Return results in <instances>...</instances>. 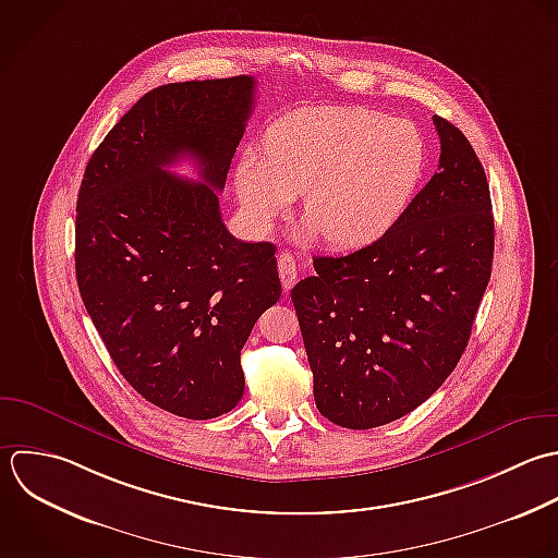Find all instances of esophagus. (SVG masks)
<instances>
[{"instance_id":"1","label":"esophagus","mask_w":558,"mask_h":558,"mask_svg":"<svg viewBox=\"0 0 558 558\" xmlns=\"http://www.w3.org/2000/svg\"><path fill=\"white\" fill-rule=\"evenodd\" d=\"M278 274H280V280H282V287L284 291H289L298 278V267H295V258L289 254V252H282L278 256Z\"/></svg>"}]
</instances>
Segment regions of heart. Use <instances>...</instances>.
<instances>
[{
    "label": "heart",
    "instance_id": "b5f03b06",
    "mask_svg": "<svg viewBox=\"0 0 558 558\" xmlns=\"http://www.w3.org/2000/svg\"><path fill=\"white\" fill-rule=\"evenodd\" d=\"M426 167L420 130L359 106H315L280 117L265 156L247 151L234 184L256 230H269L304 193L306 236L341 250L378 241L407 210Z\"/></svg>",
    "mask_w": 558,
    "mask_h": 558
}]
</instances>
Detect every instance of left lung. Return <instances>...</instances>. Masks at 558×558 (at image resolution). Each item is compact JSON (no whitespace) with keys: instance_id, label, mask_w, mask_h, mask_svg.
Listing matches in <instances>:
<instances>
[{"instance_id":"8db88e82","label":"left lung","mask_w":558,"mask_h":558,"mask_svg":"<svg viewBox=\"0 0 558 558\" xmlns=\"http://www.w3.org/2000/svg\"><path fill=\"white\" fill-rule=\"evenodd\" d=\"M433 121L439 167L402 217L348 256H315L291 291L315 404L343 428L391 424L446 383L492 278L485 169L454 123Z\"/></svg>"}]
</instances>
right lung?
Listing matches in <instances>:
<instances>
[{"instance_id":"right-lung-1","label":"right lung","mask_w":558,"mask_h":558,"mask_svg":"<svg viewBox=\"0 0 558 558\" xmlns=\"http://www.w3.org/2000/svg\"><path fill=\"white\" fill-rule=\"evenodd\" d=\"M256 80L145 93L93 151L75 208L82 302L121 376L147 402L213 420L243 398L241 350L280 300L276 245L234 239L219 197ZM186 155L199 183L168 167Z\"/></svg>"}]
</instances>
